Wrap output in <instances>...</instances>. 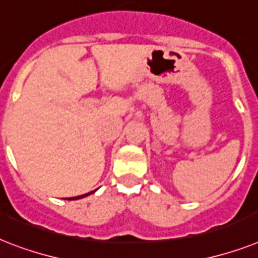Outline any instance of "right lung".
<instances>
[{"label":"right lung","mask_w":258,"mask_h":258,"mask_svg":"<svg viewBox=\"0 0 258 258\" xmlns=\"http://www.w3.org/2000/svg\"><path fill=\"white\" fill-rule=\"evenodd\" d=\"M92 193H94V190H93V191H89V193H86V195L77 196V197H71V199H68V200H78V199H82V197H85V196H89V195H92Z\"/></svg>","instance_id":"add662e5"}]
</instances>
